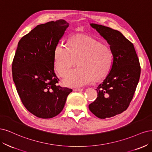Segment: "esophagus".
<instances>
[{
  "mask_svg": "<svg viewBox=\"0 0 152 152\" xmlns=\"http://www.w3.org/2000/svg\"><path fill=\"white\" fill-rule=\"evenodd\" d=\"M73 90L75 91H83V88H75Z\"/></svg>",
  "mask_w": 152,
  "mask_h": 152,
  "instance_id": "obj_1",
  "label": "esophagus"
}]
</instances>
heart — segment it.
<instances>
[{
    "mask_svg": "<svg viewBox=\"0 0 152 152\" xmlns=\"http://www.w3.org/2000/svg\"><path fill=\"white\" fill-rule=\"evenodd\" d=\"M76 60L78 67L68 73ZM113 61V52L109 46L88 36H73L68 47L58 44L54 52L55 69L61 77L68 73L63 83L71 87L104 79L111 71Z\"/></svg>",
    "mask_w": 152,
    "mask_h": 152,
    "instance_id": "obj_1",
    "label": "heart"
}]
</instances>
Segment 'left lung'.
Wrapping results in <instances>:
<instances>
[{
    "mask_svg": "<svg viewBox=\"0 0 152 152\" xmlns=\"http://www.w3.org/2000/svg\"><path fill=\"white\" fill-rule=\"evenodd\" d=\"M90 26L107 40L114 56L111 71L96 89V100L89 105L95 116L105 119L128 109L139 82L141 67L133 44L121 32L100 24Z\"/></svg>",
    "mask_w": 152,
    "mask_h": 152,
    "instance_id": "8db88e82",
    "label": "left lung"
}]
</instances>
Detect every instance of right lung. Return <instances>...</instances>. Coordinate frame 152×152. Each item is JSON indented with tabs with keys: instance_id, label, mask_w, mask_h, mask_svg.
I'll list each match as a JSON object with an SVG mask.
<instances>
[{
	"instance_id": "add662e5",
	"label": "right lung",
	"mask_w": 152,
	"mask_h": 152,
	"mask_svg": "<svg viewBox=\"0 0 152 152\" xmlns=\"http://www.w3.org/2000/svg\"><path fill=\"white\" fill-rule=\"evenodd\" d=\"M69 23L64 19L37 26L19 40L12 64V79L26 109L48 119L62 110L72 91L62 88L54 72V52Z\"/></svg>"
}]
</instances>
